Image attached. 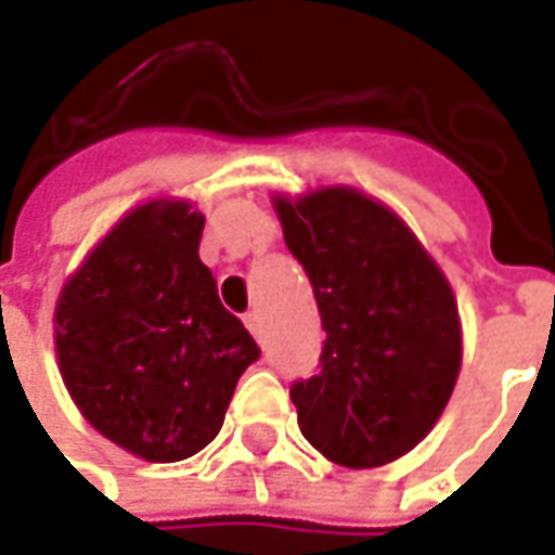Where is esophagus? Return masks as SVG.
<instances>
[{
  "label": "esophagus",
  "instance_id": "obj_1",
  "mask_svg": "<svg viewBox=\"0 0 555 555\" xmlns=\"http://www.w3.org/2000/svg\"><path fill=\"white\" fill-rule=\"evenodd\" d=\"M244 324H246V331L253 333L256 339H262V318H259V311H246Z\"/></svg>",
  "mask_w": 555,
  "mask_h": 555
}]
</instances>
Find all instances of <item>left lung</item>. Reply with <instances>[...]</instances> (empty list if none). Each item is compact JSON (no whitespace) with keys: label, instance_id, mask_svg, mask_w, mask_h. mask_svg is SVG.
Returning <instances> with one entry per match:
<instances>
[{"label":"left lung","instance_id":"8db88e82","mask_svg":"<svg viewBox=\"0 0 555 555\" xmlns=\"http://www.w3.org/2000/svg\"><path fill=\"white\" fill-rule=\"evenodd\" d=\"M274 212L327 331L321 373L289 389L302 436L349 469L404 457L438 423L463 361L444 271L398 212L346 184L278 194Z\"/></svg>","mask_w":555,"mask_h":555}]
</instances>
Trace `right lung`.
Here are the masks:
<instances>
[{"label":"right lung","instance_id":"1","mask_svg":"<svg viewBox=\"0 0 555 555\" xmlns=\"http://www.w3.org/2000/svg\"><path fill=\"white\" fill-rule=\"evenodd\" d=\"M203 212L157 197L129 209L64 281L54 352L98 433L147 463L194 457L219 436L259 358L201 262Z\"/></svg>","mask_w":555,"mask_h":555}]
</instances>
